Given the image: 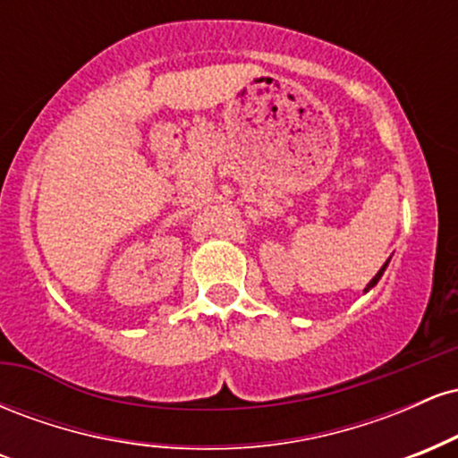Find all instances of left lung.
Wrapping results in <instances>:
<instances>
[{
    "label": "left lung",
    "mask_w": 458,
    "mask_h": 458,
    "mask_svg": "<svg viewBox=\"0 0 458 458\" xmlns=\"http://www.w3.org/2000/svg\"><path fill=\"white\" fill-rule=\"evenodd\" d=\"M386 267H387V262H386V265H383V267H381V271H379V273H377V276H375V277H372V280H370V284H368V286H366V291H370V288H372V286H375V284L381 280V276H383V271H386Z\"/></svg>",
    "instance_id": "left-lung-1"
}]
</instances>
